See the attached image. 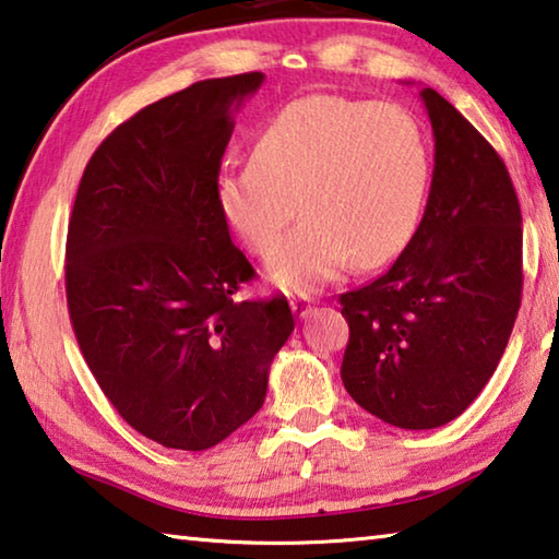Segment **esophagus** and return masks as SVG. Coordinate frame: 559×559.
I'll return each mask as SVG.
<instances>
[{
  "label": "esophagus",
  "instance_id": "1",
  "mask_svg": "<svg viewBox=\"0 0 559 559\" xmlns=\"http://www.w3.org/2000/svg\"><path fill=\"white\" fill-rule=\"evenodd\" d=\"M314 305H317L314 297H307V295H297L289 299V307L295 311L297 319H307L311 314V309H314Z\"/></svg>",
  "mask_w": 559,
  "mask_h": 559
}]
</instances>
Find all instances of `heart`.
<instances>
[{
	"label": "heart",
	"instance_id": "1",
	"mask_svg": "<svg viewBox=\"0 0 559 559\" xmlns=\"http://www.w3.org/2000/svg\"><path fill=\"white\" fill-rule=\"evenodd\" d=\"M429 150L419 122L390 103L311 95L254 134L250 162L225 166L215 201L225 225L260 258L305 215L267 277L309 292L346 267H378L405 248L423 218Z\"/></svg>",
	"mask_w": 559,
	"mask_h": 559
}]
</instances>
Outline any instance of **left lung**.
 Returning a JSON list of instances; mask_svg holds the SVG:
<instances>
[{
  "mask_svg": "<svg viewBox=\"0 0 559 559\" xmlns=\"http://www.w3.org/2000/svg\"><path fill=\"white\" fill-rule=\"evenodd\" d=\"M435 134L423 221L385 274L341 295L348 395L400 429L452 423L481 393L523 292V218L501 156L432 87Z\"/></svg>",
  "mask_w": 559,
  "mask_h": 559,
  "instance_id": "obj_1",
  "label": "left lung"
}]
</instances>
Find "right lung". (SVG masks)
I'll return each mask as SVG.
<instances>
[{"mask_svg":"<svg viewBox=\"0 0 559 559\" xmlns=\"http://www.w3.org/2000/svg\"><path fill=\"white\" fill-rule=\"evenodd\" d=\"M262 81L193 83L122 122L87 162L68 223L85 364L124 423L169 449L203 452L248 423L295 331L285 297H233L254 270L215 201L235 112Z\"/></svg>","mask_w":559,"mask_h":559,"instance_id":"obj_1","label":"right lung"}]
</instances>
